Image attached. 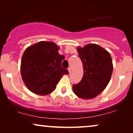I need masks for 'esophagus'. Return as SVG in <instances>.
<instances>
[{
    "label": "esophagus",
    "instance_id": "esophagus-1",
    "mask_svg": "<svg viewBox=\"0 0 133 133\" xmlns=\"http://www.w3.org/2000/svg\"><path fill=\"white\" fill-rule=\"evenodd\" d=\"M68 71H69V72H70H70H71V70H72V69H71V67H69V68H68Z\"/></svg>",
    "mask_w": 133,
    "mask_h": 133
}]
</instances>
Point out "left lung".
<instances>
[{
	"label": "left lung",
	"mask_w": 133,
	"mask_h": 133,
	"mask_svg": "<svg viewBox=\"0 0 133 133\" xmlns=\"http://www.w3.org/2000/svg\"><path fill=\"white\" fill-rule=\"evenodd\" d=\"M77 50L83 63V76L79 83L72 85L73 91L81 99H92L110 82L113 70L111 57L106 50L93 43L77 47Z\"/></svg>",
	"instance_id": "obj_1"
}]
</instances>
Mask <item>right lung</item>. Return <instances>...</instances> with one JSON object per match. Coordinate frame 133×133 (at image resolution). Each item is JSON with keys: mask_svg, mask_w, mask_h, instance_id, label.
Here are the masks:
<instances>
[{"mask_svg": "<svg viewBox=\"0 0 133 133\" xmlns=\"http://www.w3.org/2000/svg\"><path fill=\"white\" fill-rule=\"evenodd\" d=\"M52 42L41 41L31 45L23 52L21 72L23 81L31 91L38 95L52 92L63 74L68 71L62 66L65 56Z\"/></svg>", "mask_w": 133, "mask_h": 133, "instance_id": "1", "label": "right lung"}]
</instances>
